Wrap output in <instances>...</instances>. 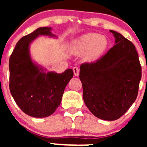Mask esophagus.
Here are the masks:
<instances>
[{
	"mask_svg": "<svg viewBox=\"0 0 147 147\" xmlns=\"http://www.w3.org/2000/svg\"><path fill=\"white\" fill-rule=\"evenodd\" d=\"M73 72H74V75H75V76H78L80 73V69L78 67H74Z\"/></svg>",
	"mask_w": 147,
	"mask_h": 147,
	"instance_id": "esophagus-1",
	"label": "esophagus"
}]
</instances>
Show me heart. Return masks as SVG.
<instances>
[{
	"label": "heart",
	"mask_w": 147,
	"mask_h": 147,
	"mask_svg": "<svg viewBox=\"0 0 147 147\" xmlns=\"http://www.w3.org/2000/svg\"><path fill=\"white\" fill-rule=\"evenodd\" d=\"M109 41L105 35L96 32H89L74 41L72 49L79 54L85 53V58L90 61L97 60L107 51Z\"/></svg>",
	"instance_id": "obj_1"
}]
</instances>
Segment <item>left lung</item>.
<instances>
[{
	"label": "left lung",
	"mask_w": 147,
	"mask_h": 147,
	"mask_svg": "<svg viewBox=\"0 0 147 147\" xmlns=\"http://www.w3.org/2000/svg\"><path fill=\"white\" fill-rule=\"evenodd\" d=\"M115 45L100 59L80 65L83 100L99 119L121 117L138 94L142 67L135 46L121 34L110 30Z\"/></svg>",
	"instance_id": "1"
}]
</instances>
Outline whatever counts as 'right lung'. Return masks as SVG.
<instances>
[{"mask_svg": "<svg viewBox=\"0 0 147 147\" xmlns=\"http://www.w3.org/2000/svg\"><path fill=\"white\" fill-rule=\"evenodd\" d=\"M57 38L51 27H40L16 44L9 60L10 91L16 104L26 115L44 118L53 115L62 101L65 87L73 77L72 69L63 73L47 69L34 61L30 44L39 36Z\"/></svg>", "mask_w": 147, "mask_h": 147, "instance_id": "right-lung-1", "label": "right lung"}]
</instances>
